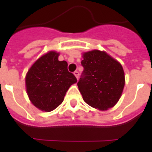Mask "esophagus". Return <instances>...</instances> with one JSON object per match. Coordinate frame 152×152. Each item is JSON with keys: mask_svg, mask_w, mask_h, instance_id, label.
<instances>
[{"mask_svg": "<svg viewBox=\"0 0 152 152\" xmlns=\"http://www.w3.org/2000/svg\"><path fill=\"white\" fill-rule=\"evenodd\" d=\"M74 75H75V77H76V78L78 79V77H79L78 72H74Z\"/></svg>", "mask_w": 152, "mask_h": 152, "instance_id": "34e87169", "label": "esophagus"}]
</instances>
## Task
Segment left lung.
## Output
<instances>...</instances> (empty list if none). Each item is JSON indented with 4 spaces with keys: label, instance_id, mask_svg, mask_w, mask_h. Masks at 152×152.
Segmentation results:
<instances>
[{
    "label": "left lung",
    "instance_id": "1",
    "mask_svg": "<svg viewBox=\"0 0 152 152\" xmlns=\"http://www.w3.org/2000/svg\"><path fill=\"white\" fill-rule=\"evenodd\" d=\"M82 77L77 82L83 100L99 110L116 105L124 89L125 73L122 64L105 51L82 53Z\"/></svg>",
    "mask_w": 152,
    "mask_h": 152
}]
</instances>
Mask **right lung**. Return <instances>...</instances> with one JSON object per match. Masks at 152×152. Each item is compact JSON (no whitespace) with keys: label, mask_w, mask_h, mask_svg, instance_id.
Segmentation results:
<instances>
[{"label":"right lung","mask_w":152,"mask_h":152,"mask_svg":"<svg viewBox=\"0 0 152 152\" xmlns=\"http://www.w3.org/2000/svg\"><path fill=\"white\" fill-rule=\"evenodd\" d=\"M60 53L49 51L36 60L25 77L27 95L37 109L51 112L64 100L65 94L77 79L68 71V63L58 61Z\"/></svg>","instance_id":"1"}]
</instances>
